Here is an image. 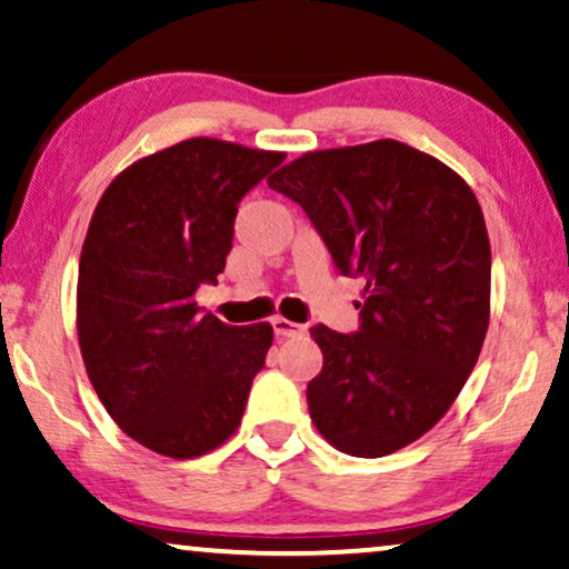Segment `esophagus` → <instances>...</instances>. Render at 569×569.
<instances>
[{
  "mask_svg": "<svg viewBox=\"0 0 569 569\" xmlns=\"http://www.w3.org/2000/svg\"><path fill=\"white\" fill-rule=\"evenodd\" d=\"M272 330H276V336H280V338H293V336H301V332H305V325L286 320V317H272Z\"/></svg>",
  "mask_w": 569,
  "mask_h": 569,
  "instance_id": "esophagus-1",
  "label": "esophagus"
}]
</instances>
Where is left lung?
<instances>
[{
  "mask_svg": "<svg viewBox=\"0 0 569 569\" xmlns=\"http://www.w3.org/2000/svg\"><path fill=\"white\" fill-rule=\"evenodd\" d=\"M299 202L332 262L363 283L361 328H312V421L332 448L382 458L448 413L489 328L491 247L473 189L398 140L312 150L268 179Z\"/></svg>",
  "mask_w": 569,
  "mask_h": 569,
  "instance_id": "obj_1",
  "label": "left lung"
}]
</instances>
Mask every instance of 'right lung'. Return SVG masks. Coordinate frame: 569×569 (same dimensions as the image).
Masks as SVG:
<instances>
[{
	"label": "right lung",
	"instance_id": "obj_1",
	"mask_svg": "<svg viewBox=\"0 0 569 569\" xmlns=\"http://www.w3.org/2000/svg\"><path fill=\"white\" fill-rule=\"evenodd\" d=\"M286 153L181 140L127 166L90 218L78 272V340L117 427L173 460L223 445L272 346L268 322L226 325L194 291L218 283L239 200Z\"/></svg>",
	"mask_w": 569,
	"mask_h": 569
}]
</instances>
